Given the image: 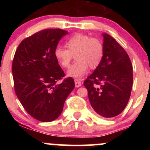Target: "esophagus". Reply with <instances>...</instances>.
Masks as SVG:
<instances>
[{"instance_id":"esophagus-1","label":"esophagus","mask_w":150,"mask_h":150,"mask_svg":"<svg viewBox=\"0 0 150 150\" xmlns=\"http://www.w3.org/2000/svg\"><path fill=\"white\" fill-rule=\"evenodd\" d=\"M75 87H80L82 85V83L79 80H75Z\"/></svg>"}]
</instances>
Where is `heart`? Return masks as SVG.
I'll return each instance as SVG.
<instances>
[{
	"mask_svg": "<svg viewBox=\"0 0 150 150\" xmlns=\"http://www.w3.org/2000/svg\"><path fill=\"white\" fill-rule=\"evenodd\" d=\"M67 49L56 46L54 56L61 67L70 66L72 56L75 54L76 60L67 72L68 77L82 78L88 73L89 66L92 69L97 68L104 56V46L97 38H91L87 34L77 33L70 37L65 42Z\"/></svg>",
	"mask_w": 150,
	"mask_h": 150,
	"instance_id": "b5f03b06",
	"label": "heart"
}]
</instances>
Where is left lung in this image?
I'll use <instances>...</instances> for the list:
<instances>
[{
  "instance_id": "1",
  "label": "left lung",
  "mask_w": 150,
  "mask_h": 150,
  "mask_svg": "<svg viewBox=\"0 0 150 150\" xmlns=\"http://www.w3.org/2000/svg\"><path fill=\"white\" fill-rule=\"evenodd\" d=\"M104 56L84 85L91 106L99 116L119 115L128 104L132 87V66L128 53L109 34L103 33Z\"/></svg>"
}]
</instances>
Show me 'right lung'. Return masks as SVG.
Wrapping results in <instances>:
<instances>
[{"instance_id": "obj_1", "label": "right lung", "mask_w": 150, "mask_h": 150, "mask_svg": "<svg viewBox=\"0 0 150 150\" xmlns=\"http://www.w3.org/2000/svg\"><path fill=\"white\" fill-rule=\"evenodd\" d=\"M68 32L48 29L26 38L18 46L12 71L15 91L27 113L38 120L51 122L61 114L66 98L75 87L55 58L58 42Z\"/></svg>"}]
</instances>
